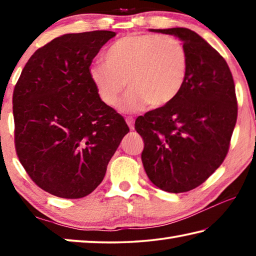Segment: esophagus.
I'll use <instances>...</instances> for the list:
<instances>
[{"label": "esophagus", "mask_w": 256, "mask_h": 256, "mask_svg": "<svg viewBox=\"0 0 256 256\" xmlns=\"http://www.w3.org/2000/svg\"><path fill=\"white\" fill-rule=\"evenodd\" d=\"M126 123H128L130 128H131V130L134 128V120H133V118H131V116L126 118Z\"/></svg>", "instance_id": "obj_1"}]
</instances>
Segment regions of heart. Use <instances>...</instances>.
I'll use <instances>...</instances> for the list:
<instances>
[{"mask_svg":"<svg viewBox=\"0 0 256 256\" xmlns=\"http://www.w3.org/2000/svg\"><path fill=\"white\" fill-rule=\"evenodd\" d=\"M94 63L88 74L99 98L115 106L125 86L130 90L118 102L124 112L170 104L184 88L188 55L180 40L170 34H131L118 38Z\"/></svg>","mask_w":256,"mask_h":256,"instance_id":"b5f03b06","label":"heart"}]
</instances>
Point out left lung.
<instances>
[{
	"label": "left lung",
	"mask_w": 256,
	"mask_h": 256,
	"mask_svg": "<svg viewBox=\"0 0 256 256\" xmlns=\"http://www.w3.org/2000/svg\"><path fill=\"white\" fill-rule=\"evenodd\" d=\"M150 32L183 42L188 73L177 98L136 120L144 142L141 159L157 188L183 193L206 182L226 158L237 120L235 84L224 58L196 32L188 28Z\"/></svg>",
	"instance_id": "left-lung-1"
}]
</instances>
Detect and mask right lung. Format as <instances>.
<instances>
[{
  "label": "right lung",
  "mask_w": 256,
  "mask_h": 256,
  "mask_svg": "<svg viewBox=\"0 0 256 256\" xmlns=\"http://www.w3.org/2000/svg\"><path fill=\"white\" fill-rule=\"evenodd\" d=\"M115 34L96 30L55 38L32 55L14 86L16 154L30 178L55 196L92 193L130 131L99 98L88 74Z\"/></svg>",
  "instance_id": "obj_1"
}]
</instances>
